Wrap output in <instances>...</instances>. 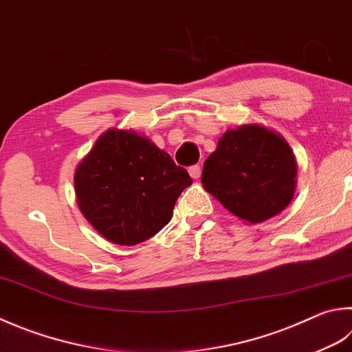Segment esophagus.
<instances>
[{
    "label": "esophagus",
    "mask_w": 352,
    "mask_h": 352,
    "mask_svg": "<svg viewBox=\"0 0 352 352\" xmlns=\"http://www.w3.org/2000/svg\"><path fill=\"white\" fill-rule=\"evenodd\" d=\"M188 173L193 179H199V177H201L202 170H201V167H199V165H191V167L188 168Z\"/></svg>",
    "instance_id": "obj_1"
}]
</instances>
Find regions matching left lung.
<instances>
[{
	"label": "left lung",
	"instance_id": "obj_1",
	"mask_svg": "<svg viewBox=\"0 0 352 352\" xmlns=\"http://www.w3.org/2000/svg\"><path fill=\"white\" fill-rule=\"evenodd\" d=\"M297 164L285 138L258 124L227 130L204 162L202 185L230 213L261 223L288 207Z\"/></svg>",
	"mask_w": 352,
	"mask_h": 352
}]
</instances>
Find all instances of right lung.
<instances>
[{
    "label": "right lung",
    "instance_id": "add662e5",
    "mask_svg": "<svg viewBox=\"0 0 352 352\" xmlns=\"http://www.w3.org/2000/svg\"><path fill=\"white\" fill-rule=\"evenodd\" d=\"M187 170L133 130L110 129L75 171L78 207L99 234L136 245L159 233L191 185Z\"/></svg>",
    "mask_w": 352,
    "mask_h": 352
}]
</instances>
